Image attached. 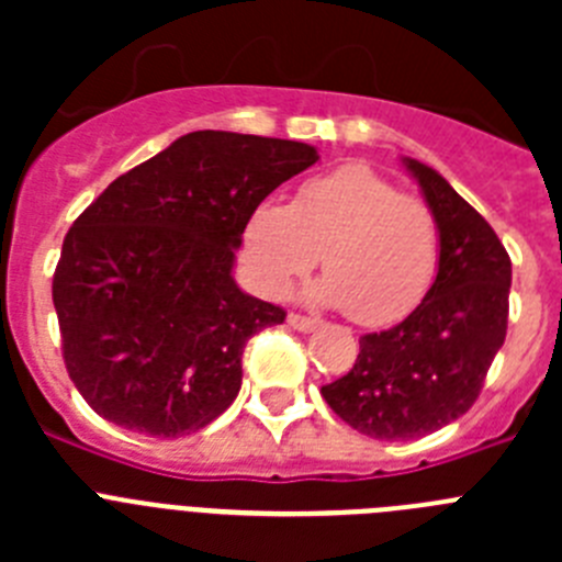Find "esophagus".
Returning <instances> with one entry per match:
<instances>
[{
    "instance_id": "1",
    "label": "esophagus",
    "mask_w": 562,
    "mask_h": 562,
    "mask_svg": "<svg viewBox=\"0 0 562 562\" xmlns=\"http://www.w3.org/2000/svg\"><path fill=\"white\" fill-rule=\"evenodd\" d=\"M286 324H290L295 331H315L317 326H321V321H317V317L295 315V312H292V315L286 317Z\"/></svg>"
}]
</instances>
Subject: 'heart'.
<instances>
[{
  "label": "heart",
  "mask_w": 562,
  "mask_h": 562,
  "mask_svg": "<svg viewBox=\"0 0 562 562\" xmlns=\"http://www.w3.org/2000/svg\"><path fill=\"white\" fill-rule=\"evenodd\" d=\"M258 286L284 295L321 256L317 304L342 306L362 326L408 315L439 270V222L428 202L405 196L369 166L312 177L290 205L261 202L245 227Z\"/></svg>",
  "instance_id": "b5f03b06"
}]
</instances>
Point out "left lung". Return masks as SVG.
<instances>
[{
    "instance_id": "left-lung-1",
    "label": "left lung",
    "mask_w": 562,
    "mask_h": 562,
    "mask_svg": "<svg viewBox=\"0 0 562 562\" xmlns=\"http://www.w3.org/2000/svg\"><path fill=\"white\" fill-rule=\"evenodd\" d=\"M439 222V272L402 324L360 337L355 369L321 389L329 408L371 439L445 428L479 400L504 346L513 261L470 202L430 166L402 157Z\"/></svg>"
}]
</instances>
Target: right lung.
<instances>
[{"instance_id":"1","label":"right lung","mask_w":562,"mask_h":562,"mask_svg":"<svg viewBox=\"0 0 562 562\" xmlns=\"http://www.w3.org/2000/svg\"><path fill=\"white\" fill-rule=\"evenodd\" d=\"M315 162L306 143L191 132L72 222L53 304L89 408L157 439L196 434L231 408L247 340L286 317L238 290L236 250L252 211Z\"/></svg>"}]
</instances>
